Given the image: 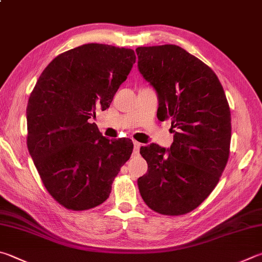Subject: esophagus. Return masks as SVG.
<instances>
[{
    "instance_id": "1",
    "label": "esophagus",
    "mask_w": 262,
    "mask_h": 262,
    "mask_svg": "<svg viewBox=\"0 0 262 262\" xmlns=\"http://www.w3.org/2000/svg\"><path fill=\"white\" fill-rule=\"evenodd\" d=\"M140 147H141V143L134 141V152H135V154H137V152L140 151Z\"/></svg>"
}]
</instances>
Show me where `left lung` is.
<instances>
[{
	"label": "left lung",
	"mask_w": 262,
	"mask_h": 262,
	"mask_svg": "<svg viewBox=\"0 0 262 262\" xmlns=\"http://www.w3.org/2000/svg\"><path fill=\"white\" fill-rule=\"evenodd\" d=\"M141 74L158 94L157 116L170 120L174 141L168 150L141 147L147 173L137 180L152 211L182 215L210 196L230 152L231 117L216 74L175 45L139 47Z\"/></svg>",
	"instance_id": "left-lung-1"
}]
</instances>
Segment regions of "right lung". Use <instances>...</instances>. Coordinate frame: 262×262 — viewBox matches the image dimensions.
I'll return each instance as SVG.
<instances>
[{
    "instance_id": "1",
    "label": "right lung",
    "mask_w": 262,
    "mask_h": 262,
    "mask_svg": "<svg viewBox=\"0 0 262 262\" xmlns=\"http://www.w3.org/2000/svg\"><path fill=\"white\" fill-rule=\"evenodd\" d=\"M135 60L133 49L77 47L50 61L28 98V151L47 191L68 210L105 202L129 159L132 141H110L90 119L110 106Z\"/></svg>"
}]
</instances>
